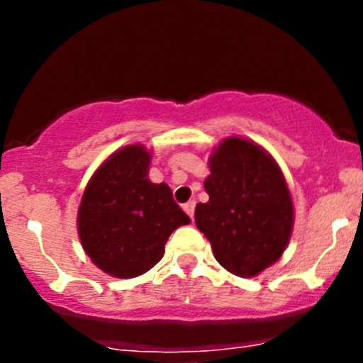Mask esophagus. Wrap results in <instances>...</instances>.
Wrapping results in <instances>:
<instances>
[{"label": "esophagus", "mask_w": 363, "mask_h": 363, "mask_svg": "<svg viewBox=\"0 0 363 363\" xmlns=\"http://www.w3.org/2000/svg\"><path fill=\"white\" fill-rule=\"evenodd\" d=\"M182 208H184L186 214H188L189 218L193 219V216H195V202H188V203H184V205H182Z\"/></svg>", "instance_id": "34e87169"}]
</instances>
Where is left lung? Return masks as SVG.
<instances>
[{"mask_svg": "<svg viewBox=\"0 0 363 363\" xmlns=\"http://www.w3.org/2000/svg\"><path fill=\"white\" fill-rule=\"evenodd\" d=\"M208 202L195 223L216 259L239 277H255L283 256L294 230V202L279 164L263 147L228 137L208 158Z\"/></svg>", "mask_w": 363, "mask_h": 363, "instance_id": "1", "label": "left lung"}]
</instances>
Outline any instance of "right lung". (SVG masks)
I'll return each mask as SVG.
<instances>
[{
  "mask_svg": "<svg viewBox=\"0 0 363 363\" xmlns=\"http://www.w3.org/2000/svg\"><path fill=\"white\" fill-rule=\"evenodd\" d=\"M149 164L144 145L119 149L98 167L80 200L77 228L84 251L119 279L152 269L170 233L191 223L164 182L149 181Z\"/></svg>",
  "mask_w": 363,
  "mask_h": 363,
  "instance_id": "add662e5",
  "label": "right lung"
}]
</instances>
